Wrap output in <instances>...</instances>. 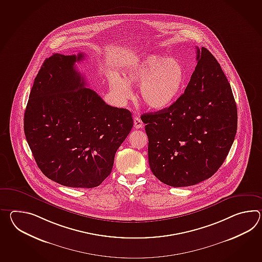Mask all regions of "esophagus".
<instances>
[{
  "label": "esophagus",
  "instance_id": "obj_1",
  "mask_svg": "<svg viewBox=\"0 0 262 262\" xmlns=\"http://www.w3.org/2000/svg\"><path fill=\"white\" fill-rule=\"evenodd\" d=\"M134 127H135V128H143V126H144V125H143V122H142V120H141V118H140V117H134Z\"/></svg>",
  "mask_w": 262,
  "mask_h": 262
}]
</instances>
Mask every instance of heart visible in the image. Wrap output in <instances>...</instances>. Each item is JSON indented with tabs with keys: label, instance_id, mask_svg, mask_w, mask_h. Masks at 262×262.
Here are the masks:
<instances>
[{
	"label": "heart",
	"instance_id": "heart-1",
	"mask_svg": "<svg viewBox=\"0 0 262 262\" xmlns=\"http://www.w3.org/2000/svg\"><path fill=\"white\" fill-rule=\"evenodd\" d=\"M124 79L119 75L110 78L111 88L121 100L132 96L130 84H140L143 103L151 110H163L173 104L181 92L185 72L181 62L174 57L147 54L126 66Z\"/></svg>",
	"mask_w": 262,
	"mask_h": 262
}]
</instances>
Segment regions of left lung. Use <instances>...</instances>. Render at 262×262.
<instances>
[{
	"instance_id": "left-lung-1",
	"label": "left lung",
	"mask_w": 262,
	"mask_h": 262,
	"mask_svg": "<svg viewBox=\"0 0 262 262\" xmlns=\"http://www.w3.org/2000/svg\"><path fill=\"white\" fill-rule=\"evenodd\" d=\"M196 61L176 102L141 117L152 173L169 186H192L213 176L237 133V106L221 66L204 47H196Z\"/></svg>"
}]
</instances>
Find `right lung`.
Instances as JSON below:
<instances>
[{"instance_id":"add662e5","label":"right lung","mask_w":262,"mask_h":262,"mask_svg":"<svg viewBox=\"0 0 262 262\" xmlns=\"http://www.w3.org/2000/svg\"><path fill=\"white\" fill-rule=\"evenodd\" d=\"M83 54L53 53L35 77L24 134L37 166L64 186L94 188L111 174L134 126L132 113L112 107L76 70Z\"/></svg>"}]
</instances>
